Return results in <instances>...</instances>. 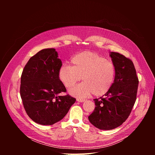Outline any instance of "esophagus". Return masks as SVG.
Returning <instances> with one entry per match:
<instances>
[{
    "instance_id": "1",
    "label": "esophagus",
    "mask_w": 155,
    "mask_h": 155,
    "mask_svg": "<svg viewBox=\"0 0 155 155\" xmlns=\"http://www.w3.org/2000/svg\"><path fill=\"white\" fill-rule=\"evenodd\" d=\"M77 101L79 102H83L85 101V99H80V98H78L77 99Z\"/></svg>"
}]
</instances>
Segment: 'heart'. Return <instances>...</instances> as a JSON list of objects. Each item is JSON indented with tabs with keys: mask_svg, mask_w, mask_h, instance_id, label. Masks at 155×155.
<instances>
[{
	"mask_svg": "<svg viewBox=\"0 0 155 155\" xmlns=\"http://www.w3.org/2000/svg\"><path fill=\"white\" fill-rule=\"evenodd\" d=\"M72 65L64 63L59 71V78L65 87H71L80 80L82 83L69 90L71 95L86 97L105 94L111 87L115 75V65L101 55L83 51L74 56Z\"/></svg>",
	"mask_w": 155,
	"mask_h": 155,
	"instance_id": "obj_1",
	"label": "heart"
}]
</instances>
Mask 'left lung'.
<instances>
[{"label": "left lung", "mask_w": 155, "mask_h": 155, "mask_svg": "<svg viewBox=\"0 0 155 155\" xmlns=\"http://www.w3.org/2000/svg\"><path fill=\"white\" fill-rule=\"evenodd\" d=\"M115 68V80L110 90L94 99L95 108L88 117L90 122L102 130L121 125L128 118L136 100L139 84L133 62L123 54L110 52Z\"/></svg>", "instance_id": "1"}]
</instances>
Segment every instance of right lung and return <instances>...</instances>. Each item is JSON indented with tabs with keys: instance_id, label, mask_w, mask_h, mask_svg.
<instances>
[{
	"instance_id": "right-lung-1",
	"label": "right lung",
	"mask_w": 155,
	"mask_h": 155,
	"mask_svg": "<svg viewBox=\"0 0 155 155\" xmlns=\"http://www.w3.org/2000/svg\"><path fill=\"white\" fill-rule=\"evenodd\" d=\"M62 65L54 48L43 49L31 57L21 77L20 94L28 116L41 125H52L61 120L76 99L65 92L59 78Z\"/></svg>"
}]
</instances>
